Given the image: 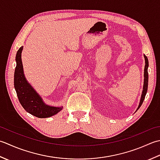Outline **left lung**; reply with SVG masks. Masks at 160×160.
Here are the masks:
<instances>
[{
    "label": "left lung",
    "mask_w": 160,
    "mask_h": 160,
    "mask_svg": "<svg viewBox=\"0 0 160 160\" xmlns=\"http://www.w3.org/2000/svg\"><path fill=\"white\" fill-rule=\"evenodd\" d=\"M144 58H145V68H144V88H143V91H142V97H141V100H140V103L139 105L138 106V110L140 106H142V104L143 103V102L145 99V96L146 94V92H147V90H148V58L146 57V55H144Z\"/></svg>",
    "instance_id": "8db88e82"
}]
</instances>
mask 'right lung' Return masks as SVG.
<instances>
[{"mask_svg": "<svg viewBox=\"0 0 160 160\" xmlns=\"http://www.w3.org/2000/svg\"><path fill=\"white\" fill-rule=\"evenodd\" d=\"M22 50V46L18 49L16 55V66L14 79L19 102L26 111L38 118H47L56 115L62 110V107L46 105L25 78L21 61Z\"/></svg>", "mask_w": 160, "mask_h": 160, "instance_id": "right-lung-1", "label": "right lung"}]
</instances>
